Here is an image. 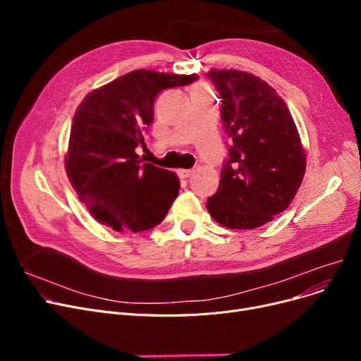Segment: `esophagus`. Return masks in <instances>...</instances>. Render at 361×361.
Segmentation results:
<instances>
[{"instance_id": "obj_1", "label": "esophagus", "mask_w": 361, "mask_h": 361, "mask_svg": "<svg viewBox=\"0 0 361 361\" xmlns=\"http://www.w3.org/2000/svg\"><path fill=\"white\" fill-rule=\"evenodd\" d=\"M192 173L193 171L192 169H177V176L180 177V178H187V177H190L192 176Z\"/></svg>"}]
</instances>
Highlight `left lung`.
<instances>
[{
    "mask_svg": "<svg viewBox=\"0 0 361 361\" xmlns=\"http://www.w3.org/2000/svg\"><path fill=\"white\" fill-rule=\"evenodd\" d=\"M206 75L219 92L221 118L233 140L206 209L226 228L253 230L290 206L306 173V152L272 86L238 70L212 68Z\"/></svg>",
    "mask_w": 361,
    "mask_h": 361,
    "instance_id": "1",
    "label": "left lung"
}]
</instances>
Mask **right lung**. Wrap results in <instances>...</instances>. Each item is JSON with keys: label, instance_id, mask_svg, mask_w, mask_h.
<instances>
[{"label": "right lung", "instance_id": "add662e5", "mask_svg": "<svg viewBox=\"0 0 361 361\" xmlns=\"http://www.w3.org/2000/svg\"><path fill=\"white\" fill-rule=\"evenodd\" d=\"M197 79V74L135 70L90 92L75 109L66 171L98 222L131 233L162 222L180 181L168 169L142 164L136 147L146 149L143 135L154 121L157 94Z\"/></svg>", "mask_w": 361, "mask_h": 361}]
</instances>
